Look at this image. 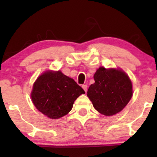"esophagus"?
Wrapping results in <instances>:
<instances>
[{
	"label": "esophagus",
	"mask_w": 157,
	"mask_h": 157,
	"mask_svg": "<svg viewBox=\"0 0 157 157\" xmlns=\"http://www.w3.org/2000/svg\"><path fill=\"white\" fill-rule=\"evenodd\" d=\"M82 88H83V89L85 91L86 93V91H87V85H86V84L83 85V86H82Z\"/></svg>",
	"instance_id": "esophagus-1"
}]
</instances>
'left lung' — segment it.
Returning a JSON list of instances; mask_svg holds the SVG:
<instances>
[{
    "label": "left lung",
    "mask_w": 157,
    "mask_h": 157,
    "mask_svg": "<svg viewBox=\"0 0 157 157\" xmlns=\"http://www.w3.org/2000/svg\"><path fill=\"white\" fill-rule=\"evenodd\" d=\"M95 83L90 86L87 96L96 111L105 116H113L125 107L132 97V83L121 69L102 66L94 76Z\"/></svg>",
    "instance_id": "8db88e82"
}]
</instances>
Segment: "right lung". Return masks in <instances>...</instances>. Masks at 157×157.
<instances>
[{
  "label": "right lung",
  "mask_w": 157,
  "mask_h": 157,
  "mask_svg": "<svg viewBox=\"0 0 157 157\" xmlns=\"http://www.w3.org/2000/svg\"><path fill=\"white\" fill-rule=\"evenodd\" d=\"M85 91L74 79L60 71H46L33 83L31 99L43 114L59 119L72 109L77 98Z\"/></svg>",
  "instance_id": "right-lung-1"
}]
</instances>
